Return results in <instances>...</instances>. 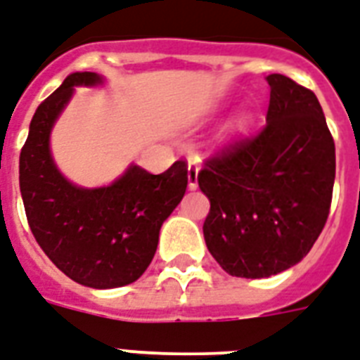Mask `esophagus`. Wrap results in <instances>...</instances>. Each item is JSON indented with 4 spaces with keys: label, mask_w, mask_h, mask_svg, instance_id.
<instances>
[{
    "label": "esophagus",
    "mask_w": 360,
    "mask_h": 360,
    "mask_svg": "<svg viewBox=\"0 0 360 360\" xmlns=\"http://www.w3.org/2000/svg\"><path fill=\"white\" fill-rule=\"evenodd\" d=\"M198 164L194 160L188 162V188L191 191H196L198 188Z\"/></svg>",
    "instance_id": "34e87169"
}]
</instances>
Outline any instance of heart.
I'll return each instance as SVG.
<instances>
[{
  "mask_svg": "<svg viewBox=\"0 0 360 360\" xmlns=\"http://www.w3.org/2000/svg\"><path fill=\"white\" fill-rule=\"evenodd\" d=\"M251 124H253V115H251V113H240L234 120H232V122H230L229 134H230V136L241 134V131H245Z\"/></svg>",
  "mask_w": 360,
  "mask_h": 360,
  "instance_id": "heart-1",
  "label": "heart"
}]
</instances>
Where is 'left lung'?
<instances>
[{"mask_svg":"<svg viewBox=\"0 0 360 360\" xmlns=\"http://www.w3.org/2000/svg\"><path fill=\"white\" fill-rule=\"evenodd\" d=\"M270 105L259 136L232 145L198 174L210 198L205 245L226 274L260 279L298 264L325 226L336 153L311 90L266 77Z\"/></svg>","mask_w":360,"mask_h":360,"instance_id":"8db88e82","label":"left lung"}]
</instances>
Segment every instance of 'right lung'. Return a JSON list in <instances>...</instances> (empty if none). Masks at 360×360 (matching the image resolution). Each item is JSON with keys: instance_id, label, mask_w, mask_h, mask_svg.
Returning a JSON list of instances; mask_svg holds the SVG:
<instances>
[{"instance_id": "obj_1", "label": "right lung", "mask_w": 360, "mask_h": 360, "mask_svg": "<svg viewBox=\"0 0 360 360\" xmlns=\"http://www.w3.org/2000/svg\"><path fill=\"white\" fill-rule=\"evenodd\" d=\"M103 84L98 73L75 71L37 107L20 153V194L30 229L58 270L84 287L117 289L143 276L188 177L181 160L160 175L130 164L113 183L92 188L60 172L52 128L77 86Z\"/></svg>"}]
</instances>
